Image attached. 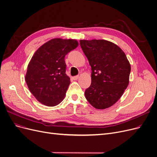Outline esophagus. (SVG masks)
<instances>
[{"instance_id": "1", "label": "esophagus", "mask_w": 157, "mask_h": 157, "mask_svg": "<svg viewBox=\"0 0 157 157\" xmlns=\"http://www.w3.org/2000/svg\"><path fill=\"white\" fill-rule=\"evenodd\" d=\"M78 78H79V76H76L72 77V79H74V80H78Z\"/></svg>"}]
</instances>
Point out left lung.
<instances>
[{
	"instance_id": "8db88e82",
	"label": "left lung",
	"mask_w": 157,
	"mask_h": 157,
	"mask_svg": "<svg viewBox=\"0 0 157 157\" xmlns=\"http://www.w3.org/2000/svg\"><path fill=\"white\" fill-rule=\"evenodd\" d=\"M80 46L92 67V83L85 95L98 109L116 103L129 83L130 65L122 49L106 40H80Z\"/></svg>"
}]
</instances>
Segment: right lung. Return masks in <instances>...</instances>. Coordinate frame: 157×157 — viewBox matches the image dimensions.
<instances>
[{
  "mask_svg": "<svg viewBox=\"0 0 157 157\" xmlns=\"http://www.w3.org/2000/svg\"><path fill=\"white\" fill-rule=\"evenodd\" d=\"M74 39H51L41 46L28 65L25 81L30 92L45 105L55 106L64 98L70 85L65 56L76 48Z\"/></svg>",
  "mask_w": 157,
  "mask_h": 157,
  "instance_id": "1",
  "label": "right lung"
}]
</instances>
